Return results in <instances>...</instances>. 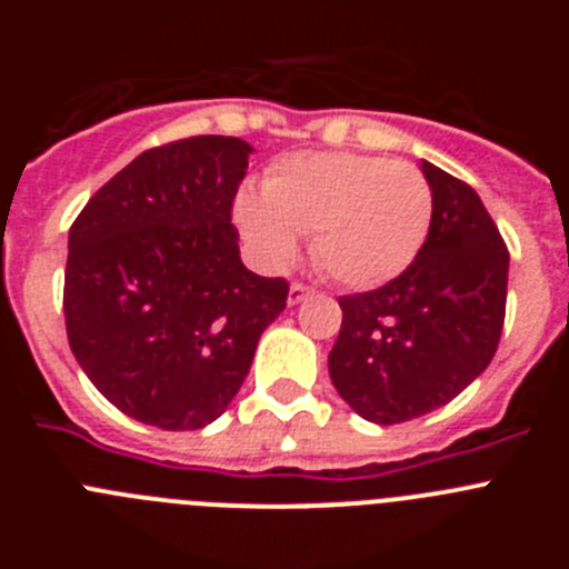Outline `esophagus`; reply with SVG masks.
I'll return each instance as SVG.
<instances>
[{
	"label": "esophagus",
	"instance_id": "obj_1",
	"mask_svg": "<svg viewBox=\"0 0 569 569\" xmlns=\"http://www.w3.org/2000/svg\"><path fill=\"white\" fill-rule=\"evenodd\" d=\"M313 293H316L313 288L301 284V281H293V284H290V290H288V301H290V305H299V301H305L308 296H313Z\"/></svg>",
	"mask_w": 569,
	"mask_h": 569
}]
</instances>
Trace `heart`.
Returning a JSON list of instances; mask_svg holds the SVG:
<instances>
[{
	"mask_svg": "<svg viewBox=\"0 0 569 569\" xmlns=\"http://www.w3.org/2000/svg\"><path fill=\"white\" fill-rule=\"evenodd\" d=\"M236 222L268 264L284 268L299 236L333 281L379 288L419 256L433 222V188L413 162L313 150L281 156L261 193L236 199Z\"/></svg>",
	"mask_w": 569,
	"mask_h": 569,
	"instance_id": "b5f03b06",
	"label": "heart"
}]
</instances>
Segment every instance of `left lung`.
<instances>
[{
  "mask_svg": "<svg viewBox=\"0 0 569 569\" xmlns=\"http://www.w3.org/2000/svg\"><path fill=\"white\" fill-rule=\"evenodd\" d=\"M433 222L410 268L341 296L330 379L376 425L419 419L453 401L490 365L505 328L510 253L479 193L421 162Z\"/></svg>",
  "mask_w": 569,
  "mask_h": 569,
  "instance_id": "8db88e82",
  "label": "left lung"
}]
</instances>
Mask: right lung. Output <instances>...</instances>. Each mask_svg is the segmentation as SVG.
<instances>
[{
  "label": "right lung",
  "mask_w": 569,
  "mask_h": 569,
  "mask_svg": "<svg viewBox=\"0 0 569 569\" xmlns=\"http://www.w3.org/2000/svg\"><path fill=\"white\" fill-rule=\"evenodd\" d=\"M248 153L236 136L150 148L70 224V350L99 393L142 425L199 430L219 419L288 305V279L239 259L230 219Z\"/></svg>",
  "instance_id": "right-lung-1"
}]
</instances>
